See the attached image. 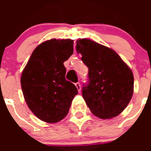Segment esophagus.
<instances>
[{"label":"esophagus","instance_id":"1","mask_svg":"<svg viewBox=\"0 0 151 151\" xmlns=\"http://www.w3.org/2000/svg\"><path fill=\"white\" fill-rule=\"evenodd\" d=\"M75 86L77 87V90H78L79 92H80V90H81V85H80V83H76Z\"/></svg>","mask_w":151,"mask_h":151}]
</instances>
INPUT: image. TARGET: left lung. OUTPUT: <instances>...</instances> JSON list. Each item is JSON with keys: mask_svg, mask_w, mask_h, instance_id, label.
Wrapping results in <instances>:
<instances>
[{"mask_svg": "<svg viewBox=\"0 0 151 151\" xmlns=\"http://www.w3.org/2000/svg\"><path fill=\"white\" fill-rule=\"evenodd\" d=\"M77 53L88 68V84L82 94L91 112L101 119L119 115L132 99V70L112 49L87 39H79Z\"/></svg>", "mask_w": 151, "mask_h": 151, "instance_id": "obj_1", "label": "left lung"}]
</instances>
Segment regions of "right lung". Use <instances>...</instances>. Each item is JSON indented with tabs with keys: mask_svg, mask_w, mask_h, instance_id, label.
<instances>
[{
	"mask_svg": "<svg viewBox=\"0 0 151 151\" xmlns=\"http://www.w3.org/2000/svg\"><path fill=\"white\" fill-rule=\"evenodd\" d=\"M71 39H51L36 47L21 75V86L29 109L45 122L53 123L66 116L78 93L65 78L63 63L74 52Z\"/></svg>",
	"mask_w": 151,
	"mask_h": 151,
	"instance_id": "obj_1",
	"label": "right lung"
}]
</instances>
